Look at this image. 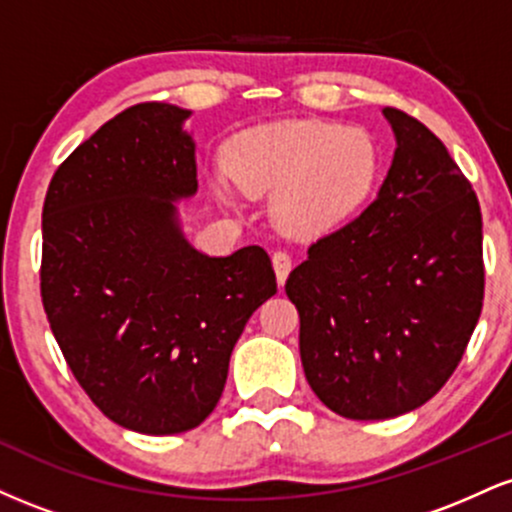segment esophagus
<instances>
[{
  "label": "esophagus",
  "mask_w": 512,
  "mask_h": 512,
  "mask_svg": "<svg viewBox=\"0 0 512 512\" xmlns=\"http://www.w3.org/2000/svg\"><path fill=\"white\" fill-rule=\"evenodd\" d=\"M272 264H274V272H276V281L279 286L286 284V276L291 272V255L284 250H276L272 255Z\"/></svg>",
  "instance_id": "esophagus-1"
}]
</instances>
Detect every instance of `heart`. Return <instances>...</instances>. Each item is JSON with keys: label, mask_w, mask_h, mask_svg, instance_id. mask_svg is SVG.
Segmentation results:
<instances>
[{"label": "heart", "mask_w": 512, "mask_h": 512, "mask_svg": "<svg viewBox=\"0 0 512 512\" xmlns=\"http://www.w3.org/2000/svg\"><path fill=\"white\" fill-rule=\"evenodd\" d=\"M223 168L240 192L272 195V219L296 238L325 236L349 221L373 195L383 156L361 127L330 120H281L236 134L223 151ZM223 204L236 188L216 182Z\"/></svg>", "instance_id": "1"}]
</instances>
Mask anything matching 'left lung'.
I'll use <instances>...</instances> for the list:
<instances>
[{
	"label": "left lung",
	"mask_w": 512,
	"mask_h": 512,
	"mask_svg": "<svg viewBox=\"0 0 512 512\" xmlns=\"http://www.w3.org/2000/svg\"><path fill=\"white\" fill-rule=\"evenodd\" d=\"M397 149L378 197L286 281L305 380L344 419H395L448 383L484 301L481 209L445 144L383 108Z\"/></svg>",
	"instance_id": "left-lung-1"
}]
</instances>
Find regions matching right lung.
Listing matches in <instances>:
<instances>
[{
  "instance_id": "1",
  "label": "right lung",
  "mask_w": 512,
  "mask_h": 512,
  "mask_svg": "<svg viewBox=\"0 0 512 512\" xmlns=\"http://www.w3.org/2000/svg\"><path fill=\"white\" fill-rule=\"evenodd\" d=\"M190 115L122 110L57 168L43 204L50 330L93 404L146 436L207 419L245 322L276 293L260 245L209 257L182 233L175 202L197 192Z\"/></svg>"
}]
</instances>
